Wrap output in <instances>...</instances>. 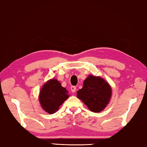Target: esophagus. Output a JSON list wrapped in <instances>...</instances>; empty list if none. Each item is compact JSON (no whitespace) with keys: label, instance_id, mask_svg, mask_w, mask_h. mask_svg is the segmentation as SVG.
<instances>
[{"label":"esophagus","instance_id":"1","mask_svg":"<svg viewBox=\"0 0 147 147\" xmlns=\"http://www.w3.org/2000/svg\"><path fill=\"white\" fill-rule=\"evenodd\" d=\"M76 86H71V91L72 93H74V92H76Z\"/></svg>","mask_w":147,"mask_h":147}]
</instances>
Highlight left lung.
Here are the masks:
<instances>
[{"label": "left lung", "instance_id": "left-lung-1", "mask_svg": "<svg viewBox=\"0 0 147 147\" xmlns=\"http://www.w3.org/2000/svg\"><path fill=\"white\" fill-rule=\"evenodd\" d=\"M80 99L94 112L105 109L111 97L112 90L109 83L100 77L89 76L84 81L83 86L77 92Z\"/></svg>", "mask_w": 147, "mask_h": 147}]
</instances>
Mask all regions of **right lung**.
Masks as SVG:
<instances>
[{
    "label": "right lung",
    "instance_id": "1",
    "mask_svg": "<svg viewBox=\"0 0 147 147\" xmlns=\"http://www.w3.org/2000/svg\"><path fill=\"white\" fill-rule=\"evenodd\" d=\"M69 97L66 89L56 79H51L44 84L40 92L39 101L42 109L48 114L55 113Z\"/></svg>",
    "mask_w": 147,
    "mask_h": 147
}]
</instances>
